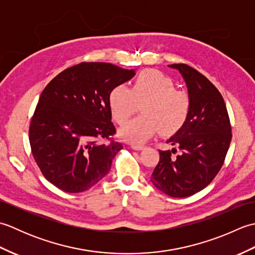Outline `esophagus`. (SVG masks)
<instances>
[{
  "label": "esophagus",
  "instance_id": "obj_1",
  "mask_svg": "<svg viewBox=\"0 0 255 255\" xmlns=\"http://www.w3.org/2000/svg\"><path fill=\"white\" fill-rule=\"evenodd\" d=\"M131 149H133V150H142L143 148H144V145H142V144H136V143H132L131 145Z\"/></svg>",
  "mask_w": 255,
  "mask_h": 255
}]
</instances>
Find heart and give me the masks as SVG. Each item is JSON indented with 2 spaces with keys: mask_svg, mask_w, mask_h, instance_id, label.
I'll return each instance as SVG.
<instances>
[{
  "mask_svg": "<svg viewBox=\"0 0 255 255\" xmlns=\"http://www.w3.org/2000/svg\"><path fill=\"white\" fill-rule=\"evenodd\" d=\"M172 81L154 70L140 73L130 88L117 85L110 95L112 115L124 124L141 108V115L133 118L119 130L127 141L143 142L154 133L170 134L182 127L188 115L189 100L185 93L174 91Z\"/></svg>",
  "mask_w": 255,
  "mask_h": 255,
  "instance_id": "1",
  "label": "heart"
}]
</instances>
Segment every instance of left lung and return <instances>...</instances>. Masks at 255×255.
Segmentation results:
<instances>
[{
	"mask_svg": "<svg viewBox=\"0 0 255 255\" xmlns=\"http://www.w3.org/2000/svg\"><path fill=\"white\" fill-rule=\"evenodd\" d=\"M177 70L186 84L188 115L174 136L166 140L174 148L161 151L151 182L171 197H188L202 191L221 169L231 141V126L220 92L187 64ZM179 151L177 156L171 153Z\"/></svg>",
	"mask_w": 255,
	"mask_h": 255,
	"instance_id": "1",
	"label": "left lung"
}]
</instances>
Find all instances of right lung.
<instances>
[{
  "label": "right lung",
  "instance_id": "add662e5",
  "mask_svg": "<svg viewBox=\"0 0 255 255\" xmlns=\"http://www.w3.org/2000/svg\"><path fill=\"white\" fill-rule=\"evenodd\" d=\"M134 70L82 62L53 78L38 101L29 126L32 155L42 174L67 193H81L107 175L123 143L112 140L110 95ZM107 139H111L108 143Z\"/></svg>",
  "mask_w": 255,
  "mask_h": 255
}]
</instances>
